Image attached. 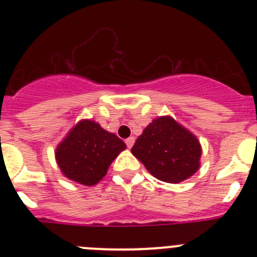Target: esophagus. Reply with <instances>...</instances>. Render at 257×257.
Returning <instances> with one entry per match:
<instances>
[{
    "label": "esophagus",
    "instance_id": "esophagus-1",
    "mask_svg": "<svg viewBox=\"0 0 257 257\" xmlns=\"http://www.w3.org/2000/svg\"><path fill=\"white\" fill-rule=\"evenodd\" d=\"M124 143H126L127 148H133L134 143H135V138H133V136H131V138H128V139L124 140Z\"/></svg>",
    "mask_w": 257,
    "mask_h": 257
}]
</instances>
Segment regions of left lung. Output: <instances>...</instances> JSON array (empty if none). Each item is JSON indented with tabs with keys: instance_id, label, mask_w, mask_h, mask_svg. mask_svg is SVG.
I'll return each instance as SVG.
<instances>
[{
	"instance_id": "8db88e82",
	"label": "left lung",
	"mask_w": 257,
	"mask_h": 257,
	"mask_svg": "<svg viewBox=\"0 0 257 257\" xmlns=\"http://www.w3.org/2000/svg\"><path fill=\"white\" fill-rule=\"evenodd\" d=\"M131 153L154 178L175 184L199 169L202 151L193 134L171 117H160L143 131Z\"/></svg>"
}]
</instances>
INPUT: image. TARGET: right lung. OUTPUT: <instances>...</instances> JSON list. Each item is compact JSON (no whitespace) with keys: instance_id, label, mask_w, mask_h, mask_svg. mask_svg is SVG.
Returning a JSON list of instances; mask_svg holds the SVG:
<instances>
[{"instance_id":"1","label":"right lung","mask_w":257,"mask_h":257,"mask_svg":"<svg viewBox=\"0 0 257 257\" xmlns=\"http://www.w3.org/2000/svg\"><path fill=\"white\" fill-rule=\"evenodd\" d=\"M126 149V144L96 122L77 123L56 148V162L70 180L95 185L105 176L109 165Z\"/></svg>"}]
</instances>
